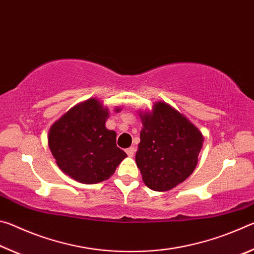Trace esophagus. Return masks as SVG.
<instances>
[{"instance_id":"esophagus-1","label":"esophagus","mask_w":254,"mask_h":254,"mask_svg":"<svg viewBox=\"0 0 254 254\" xmlns=\"http://www.w3.org/2000/svg\"><path fill=\"white\" fill-rule=\"evenodd\" d=\"M126 152H127V154L128 157H133V156H134V153H135V148H134V147L127 148V149L126 150Z\"/></svg>"}]
</instances>
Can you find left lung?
<instances>
[{
  "instance_id": "left-lung-1",
  "label": "left lung",
  "mask_w": 254,
  "mask_h": 254,
  "mask_svg": "<svg viewBox=\"0 0 254 254\" xmlns=\"http://www.w3.org/2000/svg\"><path fill=\"white\" fill-rule=\"evenodd\" d=\"M142 130L135 162L143 183L156 191L170 190L195 170L203 147L201 132L163 102L140 114Z\"/></svg>"
}]
</instances>
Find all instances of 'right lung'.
Instances as JSON below:
<instances>
[{"mask_svg": "<svg viewBox=\"0 0 254 254\" xmlns=\"http://www.w3.org/2000/svg\"><path fill=\"white\" fill-rule=\"evenodd\" d=\"M120 111V109H115ZM109 110L96 98L75 105L51 126L48 145L64 173L81 184H97L114 174L127 153L107 130Z\"/></svg>", "mask_w": 254, "mask_h": 254, "instance_id": "1", "label": "right lung"}]
</instances>
